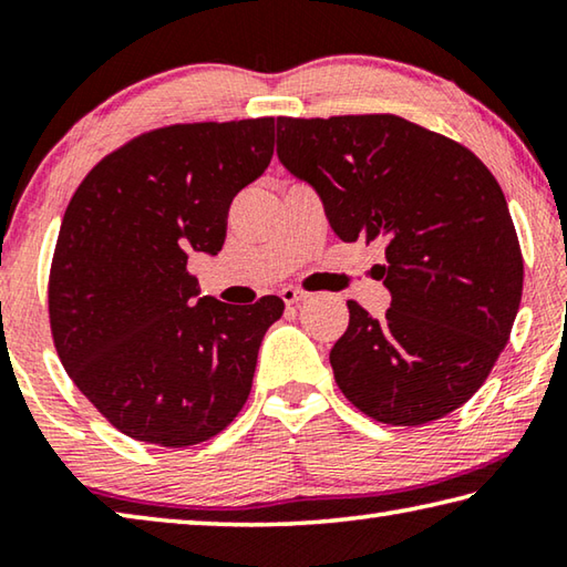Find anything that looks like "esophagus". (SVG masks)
I'll use <instances>...</instances> for the list:
<instances>
[{
  "instance_id": "obj_1",
  "label": "esophagus",
  "mask_w": 567,
  "mask_h": 567,
  "mask_svg": "<svg viewBox=\"0 0 567 567\" xmlns=\"http://www.w3.org/2000/svg\"><path fill=\"white\" fill-rule=\"evenodd\" d=\"M280 295H282L285 305H300L307 300V297H310L305 290H300V287H285Z\"/></svg>"
}]
</instances>
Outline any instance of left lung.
Wrapping results in <instances>:
<instances>
[{
    "instance_id": "1",
    "label": "left lung",
    "mask_w": 567,
    "mask_h": 567,
    "mask_svg": "<svg viewBox=\"0 0 567 567\" xmlns=\"http://www.w3.org/2000/svg\"><path fill=\"white\" fill-rule=\"evenodd\" d=\"M277 157L312 185L342 243L380 239L392 295L375 320L354 300L334 382L385 425L445 417L475 395L511 338L523 255L505 195L467 147L395 114L277 117Z\"/></svg>"
}]
</instances>
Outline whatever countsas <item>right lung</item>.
I'll list each match as a JSON object with an SVG mask.
<instances>
[{
	"instance_id": "1",
	"label": "right lung",
	"mask_w": 567,
	"mask_h": 567,
	"mask_svg": "<svg viewBox=\"0 0 567 567\" xmlns=\"http://www.w3.org/2000/svg\"><path fill=\"white\" fill-rule=\"evenodd\" d=\"M272 150V117L169 124L97 162L66 205L50 270L54 348L82 395L140 443H205L249 398L285 302L199 297L187 260L223 249L229 205Z\"/></svg>"
}]
</instances>
